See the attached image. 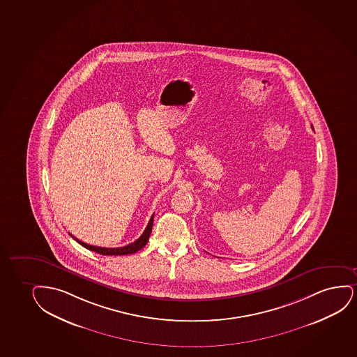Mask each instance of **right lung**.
<instances>
[{"mask_svg":"<svg viewBox=\"0 0 357 357\" xmlns=\"http://www.w3.org/2000/svg\"><path fill=\"white\" fill-rule=\"evenodd\" d=\"M153 217L154 215H152L151 217V220H149V225L146 227V229H144V233L141 235L139 239L135 240L134 243H131V244L127 245V246H123V248H99V246H93V245H88L86 243H83L81 240L77 239L75 238L73 234V239L76 240L78 244H81L83 248H88V250H91V251H94V252L100 253V255H104V256H122V255H131V253L137 252V251H140L141 248H144V245L147 244V241L149 239V235H151V231H152V227H153Z\"/></svg>","mask_w":357,"mask_h":357,"instance_id":"obj_1","label":"right lung"}]
</instances>
